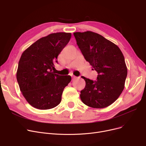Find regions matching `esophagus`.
Listing matches in <instances>:
<instances>
[{
  "mask_svg": "<svg viewBox=\"0 0 146 146\" xmlns=\"http://www.w3.org/2000/svg\"><path fill=\"white\" fill-rule=\"evenodd\" d=\"M72 77L73 80L76 79H77V77H76V76H72Z\"/></svg>",
  "mask_w": 146,
  "mask_h": 146,
  "instance_id": "esophagus-1",
  "label": "esophagus"
}]
</instances>
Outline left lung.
Listing matches in <instances>:
<instances>
[{
  "label": "left lung",
  "mask_w": 146,
  "mask_h": 146,
  "mask_svg": "<svg viewBox=\"0 0 146 146\" xmlns=\"http://www.w3.org/2000/svg\"><path fill=\"white\" fill-rule=\"evenodd\" d=\"M85 60L98 73L95 81L82 77L86 86L80 91L82 101L94 108L113 104L124 88L127 68L123 54L117 45L92 31L74 33Z\"/></svg>",
  "instance_id": "1"
}]
</instances>
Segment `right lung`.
Segmentation results:
<instances>
[{
	"label": "right lung",
	"mask_w": 146,
	"mask_h": 146,
	"mask_svg": "<svg viewBox=\"0 0 146 146\" xmlns=\"http://www.w3.org/2000/svg\"><path fill=\"white\" fill-rule=\"evenodd\" d=\"M71 33H57L37 40L22 54L17 72L21 92L27 102L39 110H49L61 101L70 76L52 72L57 57L71 38Z\"/></svg>",
	"instance_id": "right-lung-1"
}]
</instances>
